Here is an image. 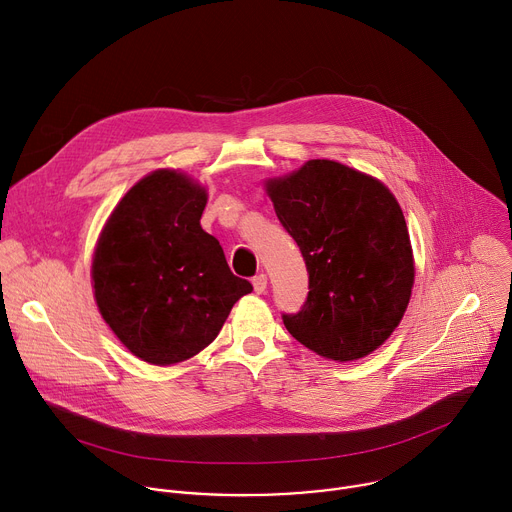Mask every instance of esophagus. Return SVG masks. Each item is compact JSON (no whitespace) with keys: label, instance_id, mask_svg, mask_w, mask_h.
<instances>
[{"label":"esophagus","instance_id":"34e87169","mask_svg":"<svg viewBox=\"0 0 512 512\" xmlns=\"http://www.w3.org/2000/svg\"><path fill=\"white\" fill-rule=\"evenodd\" d=\"M253 287H255L257 294H263V291L267 289V275H265V273L255 275V277H253Z\"/></svg>","mask_w":512,"mask_h":512}]
</instances>
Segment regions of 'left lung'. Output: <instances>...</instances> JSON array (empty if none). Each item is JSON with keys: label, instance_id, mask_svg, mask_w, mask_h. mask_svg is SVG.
Returning a JSON list of instances; mask_svg holds the SVG:
<instances>
[{"label": "left lung", "instance_id": "left-lung-1", "mask_svg": "<svg viewBox=\"0 0 512 512\" xmlns=\"http://www.w3.org/2000/svg\"><path fill=\"white\" fill-rule=\"evenodd\" d=\"M267 192L310 275L300 312L281 314L287 332L332 360L371 354L399 326L415 275L395 196L330 160L269 180Z\"/></svg>", "mask_w": 512, "mask_h": 512}]
</instances>
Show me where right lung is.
Listing matches in <instances>:
<instances>
[{
    "label": "right lung",
    "mask_w": 512,
    "mask_h": 512,
    "mask_svg": "<svg viewBox=\"0 0 512 512\" xmlns=\"http://www.w3.org/2000/svg\"><path fill=\"white\" fill-rule=\"evenodd\" d=\"M206 192L174 170L139 180L101 233L93 281L101 316L141 360L182 362L221 332L253 285L202 231Z\"/></svg>",
    "instance_id": "right-lung-1"
}]
</instances>
